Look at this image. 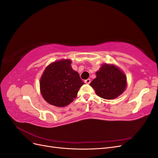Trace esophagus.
<instances>
[{
	"mask_svg": "<svg viewBox=\"0 0 158 158\" xmlns=\"http://www.w3.org/2000/svg\"><path fill=\"white\" fill-rule=\"evenodd\" d=\"M90 82H91V80H90L89 78H88V79L85 80V84H89Z\"/></svg>",
	"mask_w": 158,
	"mask_h": 158,
	"instance_id": "34e87169",
	"label": "esophagus"
}]
</instances>
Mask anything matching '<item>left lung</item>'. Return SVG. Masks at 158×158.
I'll list each match as a JSON object with an SVG mask.
<instances>
[{"instance_id":"8db88e82","label":"left lung","mask_w":158,"mask_h":158,"mask_svg":"<svg viewBox=\"0 0 158 158\" xmlns=\"http://www.w3.org/2000/svg\"><path fill=\"white\" fill-rule=\"evenodd\" d=\"M100 98L113 99L119 96L127 86L126 76L114 65L103 64L89 84Z\"/></svg>"}]
</instances>
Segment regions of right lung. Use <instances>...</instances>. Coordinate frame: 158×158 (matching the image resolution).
Returning a JSON list of instances; mask_svg holds the SVG:
<instances>
[{
  "mask_svg": "<svg viewBox=\"0 0 158 158\" xmlns=\"http://www.w3.org/2000/svg\"><path fill=\"white\" fill-rule=\"evenodd\" d=\"M70 64V60L54 62L43 73L41 93L45 101L52 106H68L76 98L79 89L84 84Z\"/></svg>",
  "mask_w": 158,
  "mask_h": 158,
  "instance_id": "obj_1",
  "label": "right lung"
}]
</instances>
